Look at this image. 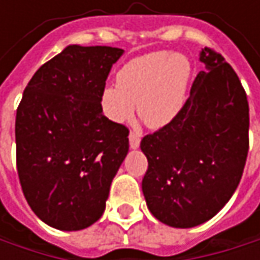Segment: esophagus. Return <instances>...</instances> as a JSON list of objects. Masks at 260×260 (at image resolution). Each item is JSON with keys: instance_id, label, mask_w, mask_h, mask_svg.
I'll use <instances>...</instances> for the list:
<instances>
[{"instance_id": "1", "label": "esophagus", "mask_w": 260, "mask_h": 260, "mask_svg": "<svg viewBox=\"0 0 260 260\" xmlns=\"http://www.w3.org/2000/svg\"><path fill=\"white\" fill-rule=\"evenodd\" d=\"M129 146L131 149H138V146H140V137L134 132L129 134Z\"/></svg>"}]
</instances>
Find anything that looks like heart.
Returning <instances> with one entry per match:
<instances>
[{
    "label": "heart",
    "mask_w": 260,
    "mask_h": 260,
    "mask_svg": "<svg viewBox=\"0 0 260 260\" xmlns=\"http://www.w3.org/2000/svg\"><path fill=\"white\" fill-rule=\"evenodd\" d=\"M192 75L191 61L181 52L156 51L135 57L117 72V84L101 91V107L114 123L135 111L152 129L170 125L182 111Z\"/></svg>",
    "instance_id": "b5f03b06"
}]
</instances>
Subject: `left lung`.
<instances>
[{
    "mask_svg": "<svg viewBox=\"0 0 260 260\" xmlns=\"http://www.w3.org/2000/svg\"><path fill=\"white\" fill-rule=\"evenodd\" d=\"M199 60L205 69L179 116L140 144L149 162L141 182L147 208L178 229L196 228L221 211L248 153V102L241 81L209 48Z\"/></svg>",
    "mask_w": 260,
    "mask_h": 260,
    "instance_id": "8db88e82",
    "label": "left lung"
}]
</instances>
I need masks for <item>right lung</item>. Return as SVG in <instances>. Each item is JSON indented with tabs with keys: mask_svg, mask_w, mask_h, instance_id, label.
<instances>
[{
	"mask_svg": "<svg viewBox=\"0 0 260 260\" xmlns=\"http://www.w3.org/2000/svg\"><path fill=\"white\" fill-rule=\"evenodd\" d=\"M123 52L69 45L24 90L15 125L18 175L29 208L54 229L96 223L128 155L129 131L101 107L107 77Z\"/></svg>",
	"mask_w": 260,
	"mask_h": 260,
	"instance_id": "add662e5",
	"label": "right lung"
}]
</instances>
